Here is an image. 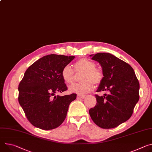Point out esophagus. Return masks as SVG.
Returning a JSON list of instances; mask_svg holds the SVG:
<instances>
[{"instance_id": "34e87169", "label": "esophagus", "mask_w": 152, "mask_h": 152, "mask_svg": "<svg viewBox=\"0 0 152 152\" xmlns=\"http://www.w3.org/2000/svg\"><path fill=\"white\" fill-rule=\"evenodd\" d=\"M86 97V95L84 94H77V99H83Z\"/></svg>"}]
</instances>
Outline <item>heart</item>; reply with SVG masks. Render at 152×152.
I'll return each mask as SVG.
<instances>
[{"label":"heart","instance_id":"1","mask_svg":"<svg viewBox=\"0 0 152 152\" xmlns=\"http://www.w3.org/2000/svg\"><path fill=\"white\" fill-rule=\"evenodd\" d=\"M74 71L70 65H65L62 70L61 76L68 85L72 84L76 75H81L79 77L80 83L69 87V91L79 94H83L93 90L94 84H100L104 79V74L100 69L96 67L94 62L86 58L76 61L74 65Z\"/></svg>","mask_w":152,"mask_h":152}]
</instances>
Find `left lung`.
<instances>
[{"mask_svg":"<svg viewBox=\"0 0 152 152\" xmlns=\"http://www.w3.org/2000/svg\"><path fill=\"white\" fill-rule=\"evenodd\" d=\"M102 68L104 79L95 94L96 105L89 110L93 121L101 128L118 127L132 115L140 99V83L133 68L127 63L108 53L91 54Z\"/></svg>","mask_w":152,"mask_h":152,"instance_id":"8db88e82","label":"left lung"}]
</instances>
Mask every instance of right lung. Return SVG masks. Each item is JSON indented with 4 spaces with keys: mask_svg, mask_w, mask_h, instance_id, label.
Masks as SVG:
<instances>
[{
    "mask_svg": "<svg viewBox=\"0 0 152 152\" xmlns=\"http://www.w3.org/2000/svg\"><path fill=\"white\" fill-rule=\"evenodd\" d=\"M75 58L47 55L26 70L19 85L18 100L26 118L34 127L49 130L58 127L64 121L69 105L77 95L55 94L67 90L61 72Z\"/></svg>",
    "mask_w": 152,
    "mask_h": 152,
    "instance_id": "1",
    "label": "right lung"
}]
</instances>
